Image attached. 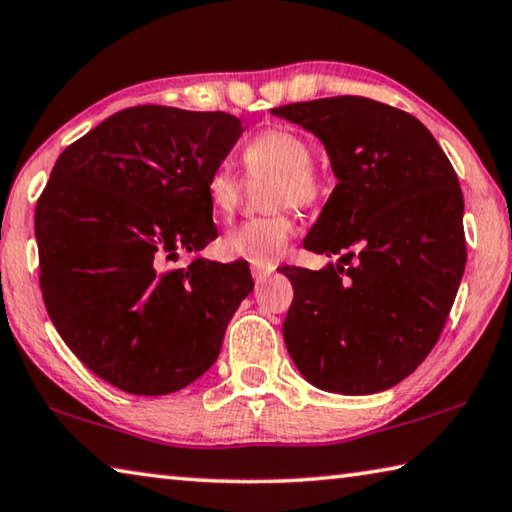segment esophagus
<instances>
[{"mask_svg": "<svg viewBox=\"0 0 512 512\" xmlns=\"http://www.w3.org/2000/svg\"><path fill=\"white\" fill-rule=\"evenodd\" d=\"M250 271H253L255 282H266L268 277H271V275L275 273V266H273V264H264V266L253 264V268H250Z\"/></svg>", "mask_w": 512, "mask_h": 512, "instance_id": "obj_1", "label": "esophagus"}]
</instances>
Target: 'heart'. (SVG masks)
Returning a JSON list of instances; mask_svg holds the SVG:
<instances>
[{"instance_id": "heart-1", "label": "heart", "mask_w": 512, "mask_h": 512, "mask_svg": "<svg viewBox=\"0 0 512 512\" xmlns=\"http://www.w3.org/2000/svg\"><path fill=\"white\" fill-rule=\"evenodd\" d=\"M241 161L250 176L273 174L268 206L280 208L271 215L248 219L230 230L221 241L224 253L250 264H273L295 232L291 206L309 208L320 199L324 181L313 167V147L291 127H266L241 150ZM206 194L215 217L235 215L241 199V176L228 161L217 163L206 176Z\"/></svg>"}]
</instances>
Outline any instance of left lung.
<instances>
[{"label": "left lung", "mask_w": 512, "mask_h": 512, "mask_svg": "<svg viewBox=\"0 0 512 512\" xmlns=\"http://www.w3.org/2000/svg\"><path fill=\"white\" fill-rule=\"evenodd\" d=\"M273 114L311 129L338 176L304 248L342 253L340 264L282 268L293 284L286 349L324 392H383L434 349L457 295L466 268L457 172L421 120L385 102L333 96Z\"/></svg>", "instance_id": "obj_1"}]
</instances>
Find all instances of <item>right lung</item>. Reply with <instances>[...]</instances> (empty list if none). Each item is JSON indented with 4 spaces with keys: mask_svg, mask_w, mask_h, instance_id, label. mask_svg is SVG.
<instances>
[{
    "mask_svg": "<svg viewBox=\"0 0 512 512\" xmlns=\"http://www.w3.org/2000/svg\"><path fill=\"white\" fill-rule=\"evenodd\" d=\"M239 134L226 111L127 107L58 156L37 199L49 318L80 362L127 394L197 380L253 291L246 262L167 266L217 237L206 176Z\"/></svg>",
    "mask_w": 512,
    "mask_h": 512,
    "instance_id": "right-lung-1",
    "label": "right lung"
}]
</instances>
